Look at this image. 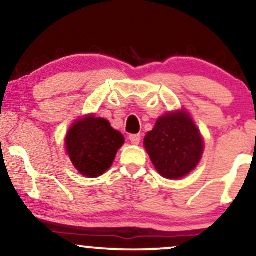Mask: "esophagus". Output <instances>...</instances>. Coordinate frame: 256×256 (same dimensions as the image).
Wrapping results in <instances>:
<instances>
[{
    "mask_svg": "<svg viewBox=\"0 0 256 256\" xmlns=\"http://www.w3.org/2000/svg\"><path fill=\"white\" fill-rule=\"evenodd\" d=\"M128 140H130L132 144H140V134H130V136H128Z\"/></svg>",
    "mask_w": 256,
    "mask_h": 256,
    "instance_id": "1",
    "label": "esophagus"
}]
</instances>
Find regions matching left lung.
Returning <instances> with one entry per match:
<instances>
[{"label": "left lung", "mask_w": 256, "mask_h": 256, "mask_svg": "<svg viewBox=\"0 0 256 256\" xmlns=\"http://www.w3.org/2000/svg\"><path fill=\"white\" fill-rule=\"evenodd\" d=\"M144 146L158 172L170 179L192 172L204 152L201 134L184 110L158 118L146 134Z\"/></svg>", "instance_id": "1"}]
</instances>
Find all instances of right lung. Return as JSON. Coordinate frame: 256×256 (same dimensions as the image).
Segmentation results:
<instances>
[{"mask_svg": "<svg viewBox=\"0 0 256 256\" xmlns=\"http://www.w3.org/2000/svg\"><path fill=\"white\" fill-rule=\"evenodd\" d=\"M124 137L110 122L94 116L78 120L66 137V150L76 168L86 177L104 174L113 164Z\"/></svg>", "mask_w": 256, "mask_h": 256, "instance_id": "right-lung-1", "label": "right lung"}]
</instances>
